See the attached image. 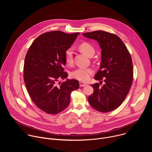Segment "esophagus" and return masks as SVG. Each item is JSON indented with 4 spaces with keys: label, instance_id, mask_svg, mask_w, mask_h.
Segmentation results:
<instances>
[{
    "label": "esophagus",
    "instance_id": "esophagus-1",
    "mask_svg": "<svg viewBox=\"0 0 152 152\" xmlns=\"http://www.w3.org/2000/svg\"><path fill=\"white\" fill-rule=\"evenodd\" d=\"M79 85H80V86H85L86 85V84L85 83L82 82V81H80L79 82Z\"/></svg>",
    "mask_w": 152,
    "mask_h": 152
}]
</instances>
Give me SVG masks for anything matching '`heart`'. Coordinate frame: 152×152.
I'll return each mask as SVG.
<instances>
[{
	"instance_id": "b5f03b06",
	"label": "heart",
	"mask_w": 152,
	"mask_h": 152,
	"mask_svg": "<svg viewBox=\"0 0 152 152\" xmlns=\"http://www.w3.org/2000/svg\"><path fill=\"white\" fill-rule=\"evenodd\" d=\"M79 49L88 56H92L94 53V48L88 42H82L78 46ZM65 61L68 65H72L73 62V52L72 49H68L64 53ZM93 70L91 68L79 67L71 72L70 76L72 78L81 80H87L90 76L93 73Z\"/></svg>"
}]
</instances>
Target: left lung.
Listing matches in <instances>:
<instances>
[{"label": "left lung", "mask_w": 152, "mask_h": 152, "mask_svg": "<svg viewBox=\"0 0 152 152\" xmlns=\"http://www.w3.org/2000/svg\"><path fill=\"white\" fill-rule=\"evenodd\" d=\"M96 40L101 48V63L94 79L99 83L91 85L93 93L88 98L90 105L100 113L115 110L128 94L133 81L132 58L122 40L116 35L102 31L83 34ZM104 79L105 83L101 84Z\"/></svg>", "instance_id": "1"}]
</instances>
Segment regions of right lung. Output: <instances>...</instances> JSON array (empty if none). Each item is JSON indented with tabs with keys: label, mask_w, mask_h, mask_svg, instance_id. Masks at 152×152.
Instances as JSON below:
<instances>
[{
	"label": "right lung",
	"mask_w": 152,
	"mask_h": 152,
	"mask_svg": "<svg viewBox=\"0 0 152 152\" xmlns=\"http://www.w3.org/2000/svg\"><path fill=\"white\" fill-rule=\"evenodd\" d=\"M79 34L59 31L46 32L38 36L28 49L23 68V79L35 104L44 112L56 114L67 107L71 93L79 88V81L67 79L64 72V53Z\"/></svg>",
	"instance_id": "1"
}]
</instances>
